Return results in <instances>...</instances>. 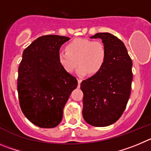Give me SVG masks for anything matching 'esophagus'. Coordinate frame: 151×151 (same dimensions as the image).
<instances>
[{"instance_id": "34e87169", "label": "esophagus", "mask_w": 151, "mask_h": 151, "mask_svg": "<svg viewBox=\"0 0 151 151\" xmlns=\"http://www.w3.org/2000/svg\"><path fill=\"white\" fill-rule=\"evenodd\" d=\"M77 82H78V86L80 87L81 82H82V80H81V79H77Z\"/></svg>"}]
</instances>
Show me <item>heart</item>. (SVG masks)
I'll return each instance as SVG.
<instances>
[{
	"label": "heart",
	"instance_id": "obj_1",
	"mask_svg": "<svg viewBox=\"0 0 151 151\" xmlns=\"http://www.w3.org/2000/svg\"><path fill=\"white\" fill-rule=\"evenodd\" d=\"M66 52L58 54L60 65L66 72L71 74L77 65V74L81 76L96 75L105 65L107 50L104 43L88 38H76L69 42L65 47Z\"/></svg>",
	"mask_w": 151,
	"mask_h": 151
}]
</instances>
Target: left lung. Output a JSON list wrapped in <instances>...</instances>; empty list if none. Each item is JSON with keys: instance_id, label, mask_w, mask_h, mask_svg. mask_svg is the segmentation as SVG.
Listing matches in <instances>:
<instances>
[{"instance_id": "1", "label": "left lung", "mask_w": 151, "mask_h": 151, "mask_svg": "<svg viewBox=\"0 0 151 151\" xmlns=\"http://www.w3.org/2000/svg\"><path fill=\"white\" fill-rule=\"evenodd\" d=\"M107 50V60L96 75L83 81V116L89 125L104 127L114 123L126 109L132 81V62L124 43L110 33H97Z\"/></svg>"}]
</instances>
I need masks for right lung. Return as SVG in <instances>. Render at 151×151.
<instances>
[{
  "label": "right lung",
  "instance_id": "add662e5",
  "mask_svg": "<svg viewBox=\"0 0 151 151\" xmlns=\"http://www.w3.org/2000/svg\"><path fill=\"white\" fill-rule=\"evenodd\" d=\"M69 37L45 35L34 40L22 53L17 81L22 111L40 128H54L61 123L63 109L77 86L75 77L66 72L58 54Z\"/></svg>",
  "mask_w": 151,
  "mask_h": 151
}]
</instances>
